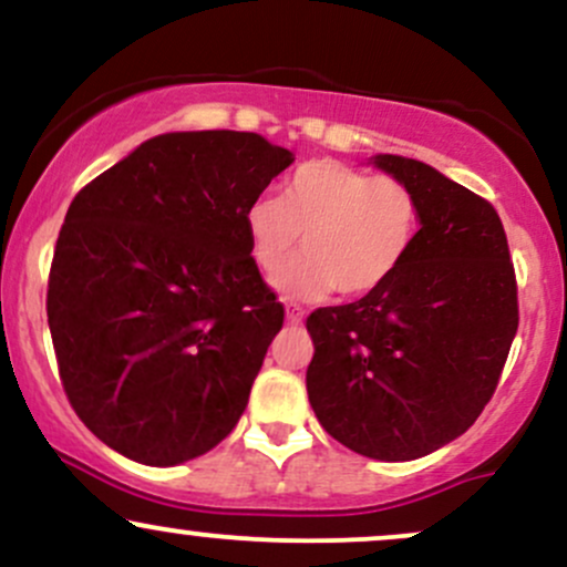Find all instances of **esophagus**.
I'll return each mask as SVG.
<instances>
[{
	"instance_id": "34e87169",
	"label": "esophagus",
	"mask_w": 567,
	"mask_h": 567,
	"mask_svg": "<svg viewBox=\"0 0 567 567\" xmlns=\"http://www.w3.org/2000/svg\"><path fill=\"white\" fill-rule=\"evenodd\" d=\"M285 315H288V322H290V324H301V322H303V306L288 303V309H285Z\"/></svg>"
}]
</instances>
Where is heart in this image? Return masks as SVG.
Segmentation results:
<instances>
[{"instance_id":"1","label":"heart","mask_w":567,"mask_h":567,"mask_svg":"<svg viewBox=\"0 0 567 567\" xmlns=\"http://www.w3.org/2000/svg\"><path fill=\"white\" fill-rule=\"evenodd\" d=\"M243 220L264 275L288 261L301 234L303 256L275 277L285 298L315 301L336 288L360 298L405 266L421 234V199L392 175L311 159L282 181L279 199L264 194L247 202Z\"/></svg>"}]
</instances>
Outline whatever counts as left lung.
<instances>
[{
	"label": "left lung",
	"mask_w": 567,
	"mask_h": 567,
	"mask_svg": "<svg viewBox=\"0 0 567 567\" xmlns=\"http://www.w3.org/2000/svg\"><path fill=\"white\" fill-rule=\"evenodd\" d=\"M375 165L419 194V243L383 288L311 311L306 392L349 451L413 461L491 402L519 324L517 277L491 202L419 159Z\"/></svg>",
	"instance_id": "1"
}]
</instances>
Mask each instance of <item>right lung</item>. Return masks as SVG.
I'll return each mask as SVG.
<instances>
[{"instance_id": "right-lung-1", "label": "right lung", "mask_w": 567, "mask_h": 567, "mask_svg": "<svg viewBox=\"0 0 567 567\" xmlns=\"http://www.w3.org/2000/svg\"><path fill=\"white\" fill-rule=\"evenodd\" d=\"M290 162L258 133H165L69 205L50 336L71 408L116 453L175 466L237 426L285 320L243 216Z\"/></svg>"}]
</instances>
